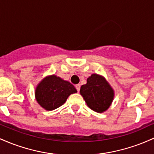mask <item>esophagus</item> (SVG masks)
Masks as SVG:
<instances>
[{"mask_svg":"<svg viewBox=\"0 0 154 154\" xmlns=\"http://www.w3.org/2000/svg\"><path fill=\"white\" fill-rule=\"evenodd\" d=\"M80 87H81L80 84H76V85H75V88H76L78 91H80Z\"/></svg>","mask_w":154,"mask_h":154,"instance_id":"esophagus-1","label":"esophagus"}]
</instances>
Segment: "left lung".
<instances>
[{
	"label": "left lung",
	"mask_w": 154,
	"mask_h": 154,
	"mask_svg": "<svg viewBox=\"0 0 154 154\" xmlns=\"http://www.w3.org/2000/svg\"><path fill=\"white\" fill-rule=\"evenodd\" d=\"M86 105L97 113H103L111 105L114 91L108 82L102 75L94 73L87 79L86 84L80 89Z\"/></svg>",
	"instance_id": "8db88e82"
}]
</instances>
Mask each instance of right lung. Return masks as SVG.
Segmentation results:
<instances>
[{"mask_svg":"<svg viewBox=\"0 0 154 154\" xmlns=\"http://www.w3.org/2000/svg\"><path fill=\"white\" fill-rule=\"evenodd\" d=\"M77 92L76 89L69 82L55 75L44 78L38 84L35 96L38 103L46 110H53L66 102L71 94Z\"/></svg>","mask_w":154,"mask_h":154,"instance_id":"right-lung-1","label":"right lung"}]
</instances>
